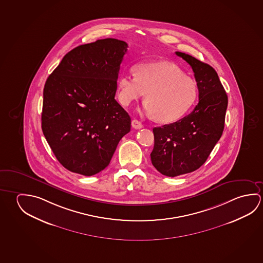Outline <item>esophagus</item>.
Instances as JSON below:
<instances>
[{
	"label": "esophagus",
	"instance_id": "obj_1",
	"mask_svg": "<svg viewBox=\"0 0 263 263\" xmlns=\"http://www.w3.org/2000/svg\"><path fill=\"white\" fill-rule=\"evenodd\" d=\"M131 124H132V126H133L135 129H141L143 127L142 124L139 121L137 120V119H133L132 122H131Z\"/></svg>",
	"mask_w": 263,
	"mask_h": 263
}]
</instances>
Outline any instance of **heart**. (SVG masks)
Returning <instances> with one entry per match:
<instances>
[{"mask_svg": "<svg viewBox=\"0 0 263 263\" xmlns=\"http://www.w3.org/2000/svg\"><path fill=\"white\" fill-rule=\"evenodd\" d=\"M118 98L129 105L146 92L144 109L162 123H173L185 115L197 96L193 79L183 75L177 65L160 61L139 65L136 77L122 74L118 82Z\"/></svg>", "mask_w": 263, "mask_h": 263, "instance_id": "obj_1", "label": "heart"}]
</instances>
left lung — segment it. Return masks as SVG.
Segmentation results:
<instances>
[{
    "mask_svg": "<svg viewBox=\"0 0 263 263\" xmlns=\"http://www.w3.org/2000/svg\"><path fill=\"white\" fill-rule=\"evenodd\" d=\"M175 53L193 69L199 103L180 120L153 128L151 162L158 172L168 177L194 172L206 161L223 134L228 102L214 68L185 53Z\"/></svg>",
    "mask_w": 263,
    "mask_h": 263,
    "instance_id": "left-lung-1",
    "label": "left lung"
}]
</instances>
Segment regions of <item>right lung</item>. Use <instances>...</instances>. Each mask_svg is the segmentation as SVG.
<instances>
[{"instance_id":"1","label":"right lung","mask_w":263,"mask_h":263,"mask_svg":"<svg viewBox=\"0 0 263 263\" xmlns=\"http://www.w3.org/2000/svg\"><path fill=\"white\" fill-rule=\"evenodd\" d=\"M127 44L99 39L73 48L48 76L42 131L64 168L91 176L106 168L131 118L115 99Z\"/></svg>"}]
</instances>
